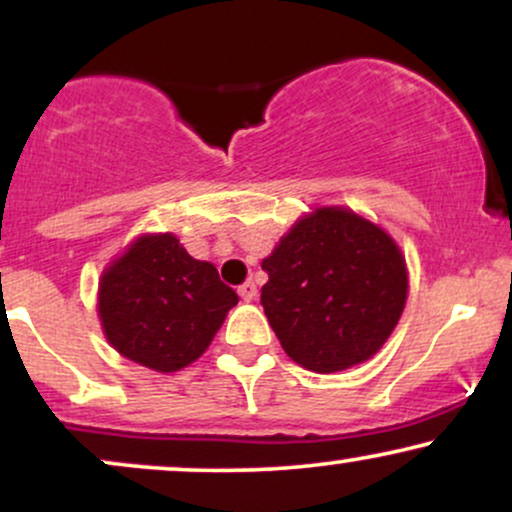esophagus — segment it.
<instances>
[{"mask_svg":"<svg viewBox=\"0 0 512 512\" xmlns=\"http://www.w3.org/2000/svg\"><path fill=\"white\" fill-rule=\"evenodd\" d=\"M238 293H240V298H243V301H252V298L257 296V286L252 284V281H245V284L238 286Z\"/></svg>","mask_w":512,"mask_h":512,"instance_id":"34e87169","label":"esophagus"}]
</instances>
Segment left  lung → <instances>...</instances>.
I'll return each mask as SVG.
<instances>
[{
    "label": "left lung",
    "instance_id": "1",
    "mask_svg": "<svg viewBox=\"0 0 512 512\" xmlns=\"http://www.w3.org/2000/svg\"><path fill=\"white\" fill-rule=\"evenodd\" d=\"M260 303L298 366L337 373L370 358L407 301L404 257L383 228L346 209H317L262 262Z\"/></svg>",
    "mask_w": 512,
    "mask_h": 512
}]
</instances>
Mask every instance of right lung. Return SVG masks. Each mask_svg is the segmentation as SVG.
Returning a JSON list of instances; mask_svg holds the SVG:
<instances>
[{
	"label": "right lung",
	"mask_w": 512,
	"mask_h": 512,
	"mask_svg": "<svg viewBox=\"0 0 512 512\" xmlns=\"http://www.w3.org/2000/svg\"><path fill=\"white\" fill-rule=\"evenodd\" d=\"M238 293L178 238L144 236L103 274L98 313L122 356L173 373L207 351Z\"/></svg>",
	"instance_id": "right-lung-1"
}]
</instances>
